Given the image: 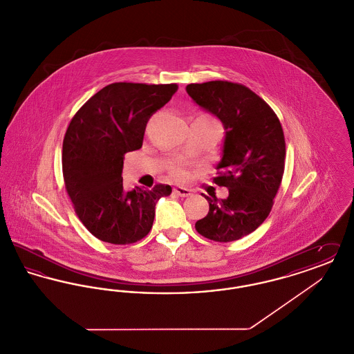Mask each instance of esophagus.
<instances>
[{
  "label": "esophagus",
  "mask_w": 354,
  "mask_h": 354,
  "mask_svg": "<svg viewBox=\"0 0 354 354\" xmlns=\"http://www.w3.org/2000/svg\"><path fill=\"white\" fill-rule=\"evenodd\" d=\"M174 194H176L178 196H182V198H187L191 195V189H188L185 187H175Z\"/></svg>",
  "instance_id": "obj_1"
}]
</instances>
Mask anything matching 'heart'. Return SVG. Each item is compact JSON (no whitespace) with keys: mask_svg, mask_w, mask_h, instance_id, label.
<instances>
[{"mask_svg":"<svg viewBox=\"0 0 354 354\" xmlns=\"http://www.w3.org/2000/svg\"><path fill=\"white\" fill-rule=\"evenodd\" d=\"M201 118L214 120V119L209 118V117H207V115H201ZM171 175H172L174 178H176V179H183V178L187 176V171H185V169H182V167H174V169H171Z\"/></svg>","mask_w":354,"mask_h":354,"instance_id":"obj_1","label":"heart"}]
</instances>
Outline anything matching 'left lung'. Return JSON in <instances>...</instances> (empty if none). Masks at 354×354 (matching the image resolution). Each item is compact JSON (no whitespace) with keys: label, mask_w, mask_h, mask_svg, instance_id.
<instances>
[{"label":"left lung","mask_w":354,"mask_h":354,"mask_svg":"<svg viewBox=\"0 0 354 354\" xmlns=\"http://www.w3.org/2000/svg\"><path fill=\"white\" fill-rule=\"evenodd\" d=\"M196 104L223 122L225 136L214 182L228 196H205L209 211L195 224L201 235L220 243L239 240L268 218L286 166L281 123L270 107L244 84L228 81L187 84Z\"/></svg>","instance_id":"1"}]
</instances>
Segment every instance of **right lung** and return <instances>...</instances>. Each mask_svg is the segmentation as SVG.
Here are the masks:
<instances>
[{"mask_svg":"<svg viewBox=\"0 0 354 354\" xmlns=\"http://www.w3.org/2000/svg\"><path fill=\"white\" fill-rule=\"evenodd\" d=\"M178 84H107L77 111L62 146V171L75 214L90 234L110 244H133L151 230L155 205L171 187L124 191V153L139 150L149 119Z\"/></svg>","mask_w":354,"mask_h":354,"instance_id":"obj_1","label":"right lung"}]
</instances>
